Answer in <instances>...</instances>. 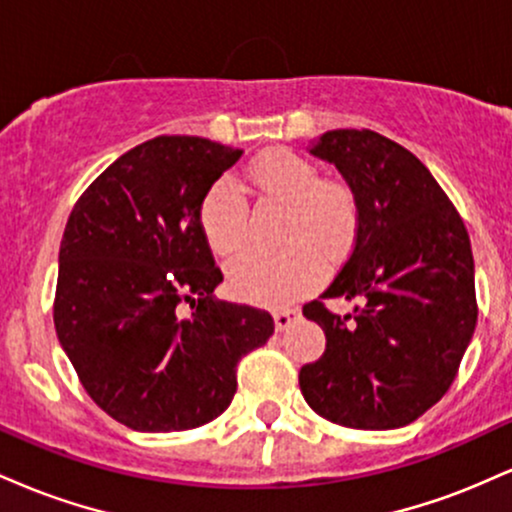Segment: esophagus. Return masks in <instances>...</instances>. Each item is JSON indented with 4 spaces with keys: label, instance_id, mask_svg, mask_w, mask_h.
I'll list each match as a JSON object with an SVG mask.
<instances>
[{
    "label": "esophagus",
    "instance_id": "esophagus-1",
    "mask_svg": "<svg viewBox=\"0 0 512 512\" xmlns=\"http://www.w3.org/2000/svg\"><path fill=\"white\" fill-rule=\"evenodd\" d=\"M298 317H301V313H298V310H276V313H274L276 332L289 330V327L298 320Z\"/></svg>",
    "mask_w": 512,
    "mask_h": 512
}]
</instances>
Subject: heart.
Listing matches in <instances>:
<instances>
[{
    "label": "heart",
    "mask_w": 512,
    "mask_h": 512,
    "mask_svg": "<svg viewBox=\"0 0 512 512\" xmlns=\"http://www.w3.org/2000/svg\"><path fill=\"white\" fill-rule=\"evenodd\" d=\"M262 199L286 207L276 255L248 252L231 264L228 286L240 301L284 308L315 289L322 262L342 260L358 231L356 195L346 182L327 180L313 161L291 149H272L250 166ZM250 209L233 180L221 178L199 202V226L211 252L233 257L248 240Z\"/></svg>",
    "instance_id": "b5f03b06"
}]
</instances>
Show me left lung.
I'll return each instance as SVG.
<instances>
[{"instance_id":"1","label":"left lung","mask_w":512,"mask_h":512,"mask_svg":"<svg viewBox=\"0 0 512 512\" xmlns=\"http://www.w3.org/2000/svg\"><path fill=\"white\" fill-rule=\"evenodd\" d=\"M310 154L354 190L358 231L330 289L303 305L327 346L298 373L301 392L332 424L407 426L448 392L477 327L467 228L424 163L383 134L332 129ZM325 297L359 305L337 316Z\"/></svg>"}]
</instances>
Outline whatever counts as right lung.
Masks as SVG:
<instances>
[{
  "label": "right lung",
  "instance_id": "1",
  "mask_svg": "<svg viewBox=\"0 0 512 512\" xmlns=\"http://www.w3.org/2000/svg\"><path fill=\"white\" fill-rule=\"evenodd\" d=\"M243 149L185 134L134 146L76 199L55 317L88 397L144 433L190 431L228 409L240 358L274 334L267 310L216 301L223 281L199 202ZM182 302L195 307L180 318Z\"/></svg>",
  "mask_w": 512,
  "mask_h": 512
}]
</instances>
